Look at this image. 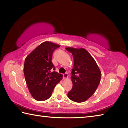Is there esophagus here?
I'll list each match as a JSON object with an SVG mask.
<instances>
[{
  "label": "esophagus",
  "instance_id": "34e87169",
  "mask_svg": "<svg viewBox=\"0 0 128 128\" xmlns=\"http://www.w3.org/2000/svg\"><path fill=\"white\" fill-rule=\"evenodd\" d=\"M68 74L67 73H64V74H63V77H64V79L67 78H68Z\"/></svg>",
  "mask_w": 128,
  "mask_h": 128
}]
</instances>
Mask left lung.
I'll list each match as a JSON object with an SVG mask.
<instances>
[{
	"instance_id": "1",
	"label": "left lung",
	"mask_w": 128,
	"mask_h": 128,
	"mask_svg": "<svg viewBox=\"0 0 128 128\" xmlns=\"http://www.w3.org/2000/svg\"><path fill=\"white\" fill-rule=\"evenodd\" d=\"M66 49L72 53L74 60L71 76L73 87L68 96L76 102H84L96 91L100 81L101 72L94 58L85 48Z\"/></svg>"
}]
</instances>
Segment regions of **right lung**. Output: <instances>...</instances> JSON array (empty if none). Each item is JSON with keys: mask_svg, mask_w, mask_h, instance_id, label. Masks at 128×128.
Instances as JSON below:
<instances>
[{"mask_svg": "<svg viewBox=\"0 0 128 128\" xmlns=\"http://www.w3.org/2000/svg\"><path fill=\"white\" fill-rule=\"evenodd\" d=\"M59 44L46 41L41 43L27 56L24 66L26 83L32 96L36 100H46L51 96L54 88L62 75L55 70L51 62L53 52Z\"/></svg>", "mask_w": 128, "mask_h": 128, "instance_id": "1", "label": "right lung"}]
</instances>
